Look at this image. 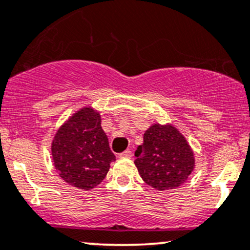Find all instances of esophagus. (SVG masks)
<instances>
[{
  "label": "esophagus",
  "mask_w": 250,
  "mask_h": 250,
  "mask_svg": "<svg viewBox=\"0 0 250 250\" xmlns=\"http://www.w3.org/2000/svg\"><path fill=\"white\" fill-rule=\"evenodd\" d=\"M119 156H120V158H125V159H129V158H131V156H132V152L130 151V149H125V152L120 153Z\"/></svg>",
  "instance_id": "1"
}]
</instances>
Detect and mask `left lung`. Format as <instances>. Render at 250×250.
<instances>
[{
  "label": "left lung",
  "instance_id": "8db88e82",
  "mask_svg": "<svg viewBox=\"0 0 250 250\" xmlns=\"http://www.w3.org/2000/svg\"><path fill=\"white\" fill-rule=\"evenodd\" d=\"M135 156V165L143 181L160 191L181 186L194 169L191 146L171 125H151Z\"/></svg>",
  "mask_w": 250,
  "mask_h": 250
}]
</instances>
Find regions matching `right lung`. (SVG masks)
<instances>
[{"mask_svg": "<svg viewBox=\"0 0 250 250\" xmlns=\"http://www.w3.org/2000/svg\"><path fill=\"white\" fill-rule=\"evenodd\" d=\"M98 112L83 107L59 128L52 141L53 164L69 185L91 189L101 184L115 161Z\"/></svg>", "mask_w": 250, "mask_h": 250, "instance_id": "1", "label": "right lung"}]
</instances>
